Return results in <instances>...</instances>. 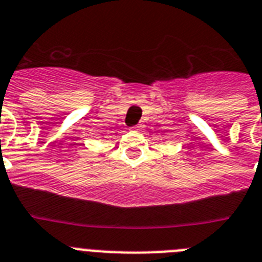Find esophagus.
Returning a JSON list of instances; mask_svg holds the SVG:
<instances>
[{"instance_id":"esophagus-1","label":"esophagus","mask_w":262,"mask_h":262,"mask_svg":"<svg viewBox=\"0 0 262 262\" xmlns=\"http://www.w3.org/2000/svg\"><path fill=\"white\" fill-rule=\"evenodd\" d=\"M133 129L134 131H138V133H139V131H142L143 129V126L142 124H135V126L133 127Z\"/></svg>"}]
</instances>
